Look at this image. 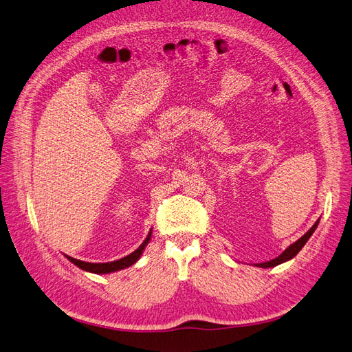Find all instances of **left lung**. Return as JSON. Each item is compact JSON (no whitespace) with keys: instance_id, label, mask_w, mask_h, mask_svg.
<instances>
[{"instance_id":"8db88e82","label":"left lung","mask_w":352,"mask_h":352,"mask_svg":"<svg viewBox=\"0 0 352 352\" xmlns=\"http://www.w3.org/2000/svg\"><path fill=\"white\" fill-rule=\"evenodd\" d=\"M318 224H319V220L313 224V227L309 230V232L305 234V236H301L296 243H293L292 246H288L280 256H276L275 259H272V261H270V262H263V263H258L256 266H261V268H274V266H276V265H280V263H284V262H287V261H289V259H293L296 254L301 250V248L306 245V241L310 239V236L313 234V232L314 230H316V227H318Z\"/></svg>"}]
</instances>
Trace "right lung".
Listing matches in <instances>:
<instances>
[{"mask_svg":"<svg viewBox=\"0 0 352 352\" xmlns=\"http://www.w3.org/2000/svg\"><path fill=\"white\" fill-rule=\"evenodd\" d=\"M151 239V232L148 233L147 239H145L141 246L132 252L131 254H128V256L122 258V259H118V261H113V262H106V263H91V262H84V261H78V259H74L71 256H67L68 261H71L74 265H77L78 268H81L82 271H87V272H93V274H109V272H115V271H119V270H125L128 268V266L134 265L140 256L142 254L145 246H147V243Z\"/></svg>","mask_w":352,"mask_h":352,"instance_id":"right-lung-1","label":"right lung"}]
</instances>
